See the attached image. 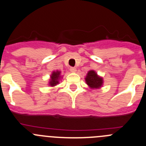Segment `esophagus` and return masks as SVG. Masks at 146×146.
<instances>
[{
  "instance_id": "esophagus-1",
  "label": "esophagus",
  "mask_w": 146,
  "mask_h": 146,
  "mask_svg": "<svg viewBox=\"0 0 146 146\" xmlns=\"http://www.w3.org/2000/svg\"><path fill=\"white\" fill-rule=\"evenodd\" d=\"M70 70L72 72V73H76V68L71 67L70 68Z\"/></svg>"
}]
</instances>
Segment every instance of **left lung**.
Returning <instances> with one entry per match:
<instances>
[{
	"instance_id": "obj_1",
	"label": "left lung",
	"mask_w": 146,
	"mask_h": 146,
	"mask_svg": "<svg viewBox=\"0 0 146 146\" xmlns=\"http://www.w3.org/2000/svg\"><path fill=\"white\" fill-rule=\"evenodd\" d=\"M86 84L91 89H99L103 86V78L98 76L95 70H90L88 72L86 78Z\"/></svg>"
}]
</instances>
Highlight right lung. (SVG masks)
Instances as JSON below:
<instances>
[{"instance_id": "add662e5", "label": "right lung", "mask_w": 146, "mask_h": 146, "mask_svg": "<svg viewBox=\"0 0 146 146\" xmlns=\"http://www.w3.org/2000/svg\"><path fill=\"white\" fill-rule=\"evenodd\" d=\"M50 78L48 86H50V87H55L58 84L59 81L63 78V76H61V72L60 70H53Z\"/></svg>"}]
</instances>
